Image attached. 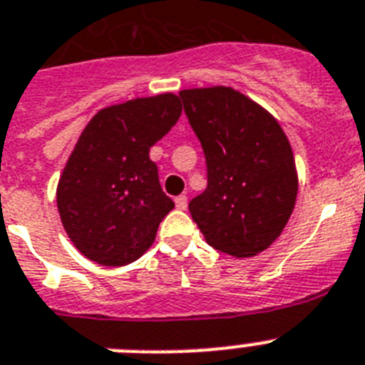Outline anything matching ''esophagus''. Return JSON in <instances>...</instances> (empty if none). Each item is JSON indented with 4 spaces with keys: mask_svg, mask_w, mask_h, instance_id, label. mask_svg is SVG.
<instances>
[{
    "mask_svg": "<svg viewBox=\"0 0 365 365\" xmlns=\"http://www.w3.org/2000/svg\"><path fill=\"white\" fill-rule=\"evenodd\" d=\"M175 206L179 208V210H186V206H188V197H186V195H179V197H175Z\"/></svg>",
    "mask_w": 365,
    "mask_h": 365,
    "instance_id": "esophagus-1",
    "label": "esophagus"
}]
</instances>
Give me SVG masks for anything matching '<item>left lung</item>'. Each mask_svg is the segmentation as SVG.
Masks as SVG:
<instances>
[{
	"label": "left lung",
	"instance_id": "1",
	"mask_svg": "<svg viewBox=\"0 0 365 365\" xmlns=\"http://www.w3.org/2000/svg\"><path fill=\"white\" fill-rule=\"evenodd\" d=\"M192 130L206 159L208 185L190 201L206 243L235 257L278 240L298 195L294 155L278 120L232 87L185 89Z\"/></svg>",
	"mask_w": 365,
	"mask_h": 365
}]
</instances>
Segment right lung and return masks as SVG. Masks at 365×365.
<instances>
[{"label": "right lung", "mask_w": 365, "mask_h": 365, "mask_svg": "<svg viewBox=\"0 0 365 365\" xmlns=\"http://www.w3.org/2000/svg\"><path fill=\"white\" fill-rule=\"evenodd\" d=\"M172 93L102 109L86 125L56 190L58 212L74 247L100 265L122 267L151 247L173 210L150 148L180 117Z\"/></svg>", "instance_id": "add662e5"}]
</instances>
